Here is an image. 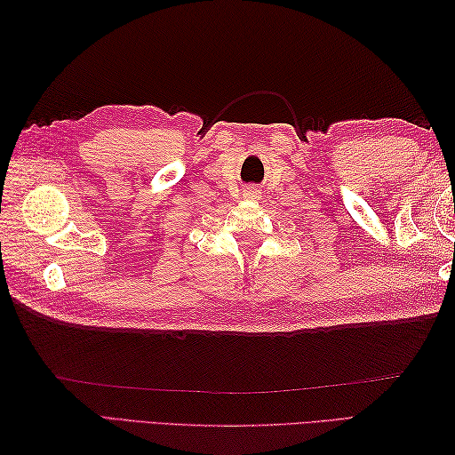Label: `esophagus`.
<instances>
[{"label": "esophagus", "mask_w": 455, "mask_h": 455, "mask_svg": "<svg viewBox=\"0 0 455 455\" xmlns=\"http://www.w3.org/2000/svg\"><path fill=\"white\" fill-rule=\"evenodd\" d=\"M244 197H248V199H258V197H259V189H256V188L246 189V191H244Z\"/></svg>", "instance_id": "1"}]
</instances>
